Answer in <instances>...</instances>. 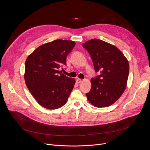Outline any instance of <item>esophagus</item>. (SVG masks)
Here are the masks:
<instances>
[{
    "instance_id": "obj_1",
    "label": "esophagus",
    "mask_w": 150,
    "mask_h": 150,
    "mask_svg": "<svg viewBox=\"0 0 150 150\" xmlns=\"http://www.w3.org/2000/svg\"><path fill=\"white\" fill-rule=\"evenodd\" d=\"M76 82H77L78 83H81V82H82V79H79V78H78V79H76Z\"/></svg>"
}]
</instances>
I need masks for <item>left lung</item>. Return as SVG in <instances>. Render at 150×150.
<instances>
[{"instance_id":"left-lung-1","label":"left lung","mask_w":150,"mask_h":150,"mask_svg":"<svg viewBox=\"0 0 150 150\" xmlns=\"http://www.w3.org/2000/svg\"><path fill=\"white\" fill-rule=\"evenodd\" d=\"M89 53L96 72L91 79V88L86 94L96 108H105L115 103L123 93L129 75V65L123 54L115 46L99 39L82 45Z\"/></svg>"}]
</instances>
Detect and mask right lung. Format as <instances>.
<instances>
[{
  "mask_svg": "<svg viewBox=\"0 0 150 150\" xmlns=\"http://www.w3.org/2000/svg\"><path fill=\"white\" fill-rule=\"evenodd\" d=\"M75 42L56 40L37 48L25 61L24 78L30 92L45 108L57 109L65 105L75 80L63 75L67 57Z\"/></svg>",
  "mask_w": 150,
  "mask_h": 150,
  "instance_id": "add662e5",
  "label": "right lung"
}]
</instances>
